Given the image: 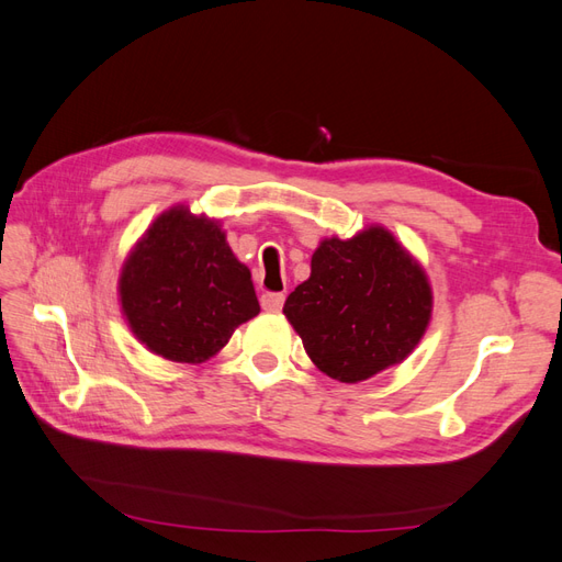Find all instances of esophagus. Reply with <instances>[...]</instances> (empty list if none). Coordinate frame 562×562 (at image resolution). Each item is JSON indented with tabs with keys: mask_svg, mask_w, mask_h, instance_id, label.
<instances>
[{
	"mask_svg": "<svg viewBox=\"0 0 562 562\" xmlns=\"http://www.w3.org/2000/svg\"><path fill=\"white\" fill-rule=\"evenodd\" d=\"M283 300H285L283 293H265L260 297V304H262L265 312H279L283 307Z\"/></svg>",
	"mask_w": 562,
	"mask_h": 562,
	"instance_id": "1",
	"label": "esophagus"
}]
</instances>
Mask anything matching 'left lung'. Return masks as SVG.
<instances>
[{
    "mask_svg": "<svg viewBox=\"0 0 562 562\" xmlns=\"http://www.w3.org/2000/svg\"><path fill=\"white\" fill-rule=\"evenodd\" d=\"M431 285L389 229L323 239L283 314L328 378L356 384L407 359L431 318Z\"/></svg>",
    "mask_w": 562,
    "mask_h": 562,
    "instance_id": "1",
    "label": "left lung"
}]
</instances>
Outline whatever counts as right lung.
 Masks as SVG:
<instances>
[{"label":"right lung","instance_id":"right-lung-1","mask_svg":"<svg viewBox=\"0 0 562 562\" xmlns=\"http://www.w3.org/2000/svg\"><path fill=\"white\" fill-rule=\"evenodd\" d=\"M133 335L176 363H201L258 316L250 271L211 217L173 206L143 234L119 274Z\"/></svg>","mask_w":562,"mask_h":562}]
</instances>
